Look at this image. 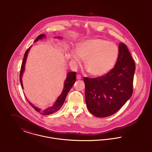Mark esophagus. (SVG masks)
Wrapping results in <instances>:
<instances>
[{"instance_id": "esophagus-1", "label": "esophagus", "mask_w": 152, "mask_h": 152, "mask_svg": "<svg viewBox=\"0 0 152 152\" xmlns=\"http://www.w3.org/2000/svg\"><path fill=\"white\" fill-rule=\"evenodd\" d=\"M81 78H82V77H81V75L78 74V75H77V80H81Z\"/></svg>"}]
</instances>
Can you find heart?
Segmentation results:
<instances>
[{
    "instance_id": "heart-1",
    "label": "heart",
    "mask_w": 152,
    "mask_h": 152,
    "mask_svg": "<svg viewBox=\"0 0 152 152\" xmlns=\"http://www.w3.org/2000/svg\"><path fill=\"white\" fill-rule=\"evenodd\" d=\"M74 64L81 63L84 59L88 72L94 76H101L115 64L119 56V48L114 43L101 39H94L78 44L77 50L70 54Z\"/></svg>"
}]
</instances>
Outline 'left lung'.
Masks as SVG:
<instances>
[{
    "label": "left lung",
    "instance_id": "obj_1",
    "mask_svg": "<svg viewBox=\"0 0 152 152\" xmlns=\"http://www.w3.org/2000/svg\"><path fill=\"white\" fill-rule=\"evenodd\" d=\"M135 64L127 46L119 45V56L115 66L104 75L84 77L86 102L94 116L105 118L121 108L133 93Z\"/></svg>",
    "mask_w": 152,
    "mask_h": 152
}]
</instances>
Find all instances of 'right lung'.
Wrapping results in <instances>:
<instances>
[{
  "instance_id": "1",
  "label": "right lung",
  "mask_w": 152,
  "mask_h": 152,
  "mask_svg": "<svg viewBox=\"0 0 152 152\" xmlns=\"http://www.w3.org/2000/svg\"><path fill=\"white\" fill-rule=\"evenodd\" d=\"M45 36L42 34H40L37 38L36 39L34 40V42L38 41L39 39H42L43 37H44ZM30 48V47L26 50V51L24 53V57L23 59V61H22V66H21V68H20V84L22 86V88H23V84H22V74L23 73V71L24 70V64L26 63V60L27 58V54L28 52L29 51ZM76 81V72H69L68 75H67V77L65 80V83H64V87L63 89V91L61 93V94L60 95V96L57 98V100L56 101V102H55V104L51 107H49L48 108L42 110H40V109L37 108L36 107H35L33 104H31L28 100L27 101L28 102L29 104L36 111H37L38 112H40L42 114L44 115H47L49 114H52L54 113L55 112H56L57 111H58L61 108V107H62V105H63L64 101H65V98L66 96V95L68 94V92H69V91L70 90V89L73 86V85L74 84L75 82Z\"/></svg>"
}]
</instances>
